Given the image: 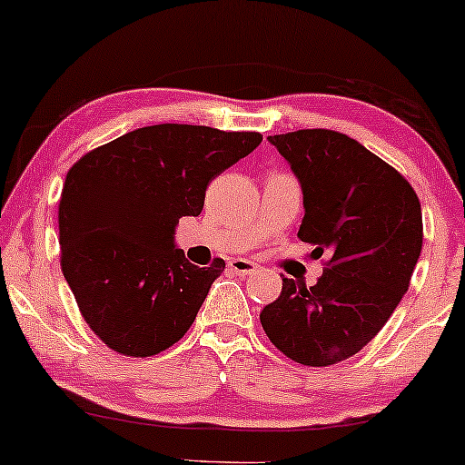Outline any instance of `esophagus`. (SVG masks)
Here are the masks:
<instances>
[{
    "mask_svg": "<svg viewBox=\"0 0 465 465\" xmlns=\"http://www.w3.org/2000/svg\"><path fill=\"white\" fill-rule=\"evenodd\" d=\"M228 267H231V272L237 273V276H252L254 272H259V265L248 259H232L228 262Z\"/></svg>",
    "mask_w": 465,
    "mask_h": 465,
    "instance_id": "1",
    "label": "esophagus"
}]
</instances>
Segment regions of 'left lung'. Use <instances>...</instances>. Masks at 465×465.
Returning a JSON list of instances; mask_svg holds the SVG:
<instances>
[{
    "label": "left lung",
    "mask_w": 465,
    "mask_h": 465,
    "mask_svg": "<svg viewBox=\"0 0 465 465\" xmlns=\"http://www.w3.org/2000/svg\"><path fill=\"white\" fill-rule=\"evenodd\" d=\"M302 183L297 237L328 254L314 286L282 278L261 312L269 341L303 366H331L369 345L408 291L422 250V211L405 176L331 129L269 135Z\"/></svg>",
    "instance_id": "obj_1"
}]
</instances>
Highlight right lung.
Masks as SVG:
<instances>
[{
	"instance_id": "right-lung-1",
	"label": "right lung",
	"mask_w": 465,
	"mask_h": 465,
	"mask_svg": "<svg viewBox=\"0 0 465 465\" xmlns=\"http://www.w3.org/2000/svg\"><path fill=\"white\" fill-rule=\"evenodd\" d=\"M256 131L153 124L85 153L57 206L60 267L79 312L112 351L157 355L192 328L226 267L174 248L181 217L200 215L209 183L261 144Z\"/></svg>"
}]
</instances>
